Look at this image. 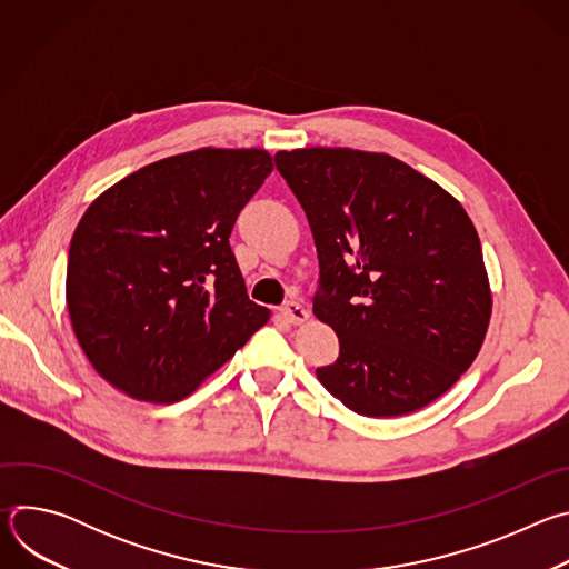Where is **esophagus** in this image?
<instances>
[{"label":"esophagus","mask_w":569,"mask_h":569,"mask_svg":"<svg viewBox=\"0 0 569 569\" xmlns=\"http://www.w3.org/2000/svg\"><path fill=\"white\" fill-rule=\"evenodd\" d=\"M281 315L290 323H303L308 319V310L303 306H299L297 301H288L286 306H281Z\"/></svg>","instance_id":"esophagus-1"}]
</instances>
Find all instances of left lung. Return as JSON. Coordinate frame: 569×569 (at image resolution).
Instances as JSON below:
<instances>
[{"label":"left lung","instance_id":"left-lung-1","mask_svg":"<svg viewBox=\"0 0 569 569\" xmlns=\"http://www.w3.org/2000/svg\"><path fill=\"white\" fill-rule=\"evenodd\" d=\"M319 261L312 312L340 356L315 373L362 417H402L472 365L491 319L479 236L439 184L385 152L279 150Z\"/></svg>","mask_w":569,"mask_h":569}]
</instances>
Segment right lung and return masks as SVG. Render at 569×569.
<instances>
[{
    "instance_id": "1",
    "label": "right lung",
    "mask_w": 569,
    "mask_h": 569,
    "mask_svg": "<svg viewBox=\"0 0 569 569\" xmlns=\"http://www.w3.org/2000/svg\"><path fill=\"white\" fill-rule=\"evenodd\" d=\"M272 169L259 148H200L134 171L88 207L69 246L67 308L110 385L182 400L268 321L229 236Z\"/></svg>"
}]
</instances>
